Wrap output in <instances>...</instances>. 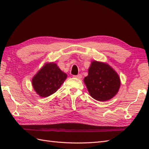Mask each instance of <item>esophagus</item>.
Here are the masks:
<instances>
[{
  "label": "esophagus",
  "instance_id": "1",
  "mask_svg": "<svg viewBox=\"0 0 149 149\" xmlns=\"http://www.w3.org/2000/svg\"><path fill=\"white\" fill-rule=\"evenodd\" d=\"M74 77L77 78L78 79H81L82 78V75L81 74H78L77 75H74Z\"/></svg>",
  "mask_w": 149,
  "mask_h": 149
}]
</instances>
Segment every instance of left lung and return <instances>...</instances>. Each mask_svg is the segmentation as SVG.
<instances>
[{
  "mask_svg": "<svg viewBox=\"0 0 149 149\" xmlns=\"http://www.w3.org/2000/svg\"><path fill=\"white\" fill-rule=\"evenodd\" d=\"M88 90L93 98L105 102L113 98L119 91V75L109 65L94 61L84 79Z\"/></svg>",
  "mask_w": 149,
  "mask_h": 149,
  "instance_id": "obj_1",
  "label": "left lung"
}]
</instances>
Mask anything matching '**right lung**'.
Returning a JSON list of instances; mask_svg holds the SVG:
<instances>
[{"instance_id":"1","label":"right lung","mask_w":149,"mask_h":149,"mask_svg":"<svg viewBox=\"0 0 149 149\" xmlns=\"http://www.w3.org/2000/svg\"><path fill=\"white\" fill-rule=\"evenodd\" d=\"M67 77L56 63L45 65L32 79L34 90L41 97H47L60 88Z\"/></svg>"}]
</instances>
